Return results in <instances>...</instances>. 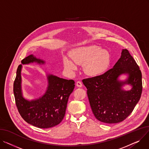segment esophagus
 I'll use <instances>...</instances> for the list:
<instances>
[{
    "instance_id": "34e87169",
    "label": "esophagus",
    "mask_w": 149,
    "mask_h": 149,
    "mask_svg": "<svg viewBox=\"0 0 149 149\" xmlns=\"http://www.w3.org/2000/svg\"><path fill=\"white\" fill-rule=\"evenodd\" d=\"M76 86H77V87L81 88V87H82V83H81V81H78L77 82V83H76Z\"/></svg>"
}]
</instances>
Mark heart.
<instances>
[{"instance_id": "1", "label": "heart", "mask_w": 149, "mask_h": 149, "mask_svg": "<svg viewBox=\"0 0 149 149\" xmlns=\"http://www.w3.org/2000/svg\"><path fill=\"white\" fill-rule=\"evenodd\" d=\"M72 60L77 64L83 65L84 72L91 76H98L103 74L111 63L110 54L100 47L92 45L80 47L70 53ZM65 68L72 71L77 69L74 63L68 58L63 59Z\"/></svg>"}]
</instances>
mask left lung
<instances>
[{
    "label": "left lung",
    "instance_id": "obj_1",
    "mask_svg": "<svg viewBox=\"0 0 149 149\" xmlns=\"http://www.w3.org/2000/svg\"><path fill=\"white\" fill-rule=\"evenodd\" d=\"M127 73L128 79L118 80L120 75ZM92 111L95 118L107 124L124 121L132 112L143 91L142 74L134 58L127 49H123L120 58L113 68L104 74L83 80ZM130 84V91L122 89Z\"/></svg>",
    "mask_w": 149,
    "mask_h": 149
}]
</instances>
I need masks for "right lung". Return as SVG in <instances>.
Wrapping results in <instances>:
<instances>
[{
  "mask_svg": "<svg viewBox=\"0 0 149 149\" xmlns=\"http://www.w3.org/2000/svg\"><path fill=\"white\" fill-rule=\"evenodd\" d=\"M22 64L36 62L44 64L45 61L33 55L22 60ZM22 65L18 66L14 82L13 91L18 111L28 123L38 128L47 129L57 126L63 119L69 97L75 87L73 80H66L49 74L48 86L45 94L38 99L27 100L23 97L21 89Z\"/></svg>",
  "mask_w": 149,
  "mask_h": 149,
  "instance_id": "1",
  "label": "right lung"
}]
</instances>
